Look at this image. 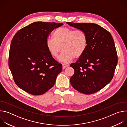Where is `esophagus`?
Wrapping results in <instances>:
<instances>
[{
	"mask_svg": "<svg viewBox=\"0 0 127 127\" xmlns=\"http://www.w3.org/2000/svg\"><path fill=\"white\" fill-rule=\"evenodd\" d=\"M69 65H67V64H62V67H63V69H65L67 67H68Z\"/></svg>",
	"mask_w": 127,
	"mask_h": 127,
	"instance_id": "34e87169",
	"label": "esophagus"
}]
</instances>
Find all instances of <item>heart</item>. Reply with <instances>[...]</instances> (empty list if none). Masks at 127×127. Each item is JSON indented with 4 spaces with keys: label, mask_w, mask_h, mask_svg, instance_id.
I'll use <instances>...</instances> for the list:
<instances>
[{
    "label": "heart",
    "mask_w": 127,
    "mask_h": 127,
    "mask_svg": "<svg viewBox=\"0 0 127 127\" xmlns=\"http://www.w3.org/2000/svg\"><path fill=\"white\" fill-rule=\"evenodd\" d=\"M53 39L46 41V48L51 56L57 58L63 51L59 60L68 63L73 58L82 56L87 46V37L81 30H73L68 27H61L56 29L52 34Z\"/></svg>",
    "instance_id": "heart-1"
}]
</instances>
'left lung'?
I'll return each mask as SVG.
<instances>
[{
    "mask_svg": "<svg viewBox=\"0 0 127 127\" xmlns=\"http://www.w3.org/2000/svg\"><path fill=\"white\" fill-rule=\"evenodd\" d=\"M84 32L87 37V46L76 63L71 64L74 74L70 83L79 92L94 94L109 83L114 76L118 56L111 34L93 23H66Z\"/></svg>",
    "mask_w": 127,
    "mask_h": 127,
    "instance_id": "1",
    "label": "left lung"
}]
</instances>
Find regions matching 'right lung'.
Wrapping results in <instances>:
<instances>
[{"mask_svg":"<svg viewBox=\"0 0 127 127\" xmlns=\"http://www.w3.org/2000/svg\"><path fill=\"white\" fill-rule=\"evenodd\" d=\"M62 23L37 22L18 31L10 47L8 65L16 84L26 92L41 95L55 83L62 65L46 46L50 32Z\"/></svg>","mask_w":127,"mask_h":127,"instance_id":"1","label":"right lung"}]
</instances>
